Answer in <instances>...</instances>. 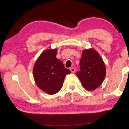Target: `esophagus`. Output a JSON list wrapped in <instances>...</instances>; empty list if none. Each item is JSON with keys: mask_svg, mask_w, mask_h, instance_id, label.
I'll return each instance as SVG.
<instances>
[{"mask_svg": "<svg viewBox=\"0 0 129 129\" xmlns=\"http://www.w3.org/2000/svg\"><path fill=\"white\" fill-rule=\"evenodd\" d=\"M70 70H71V72H72V73H75V71H76V69L74 67H72V68H70Z\"/></svg>", "mask_w": 129, "mask_h": 129, "instance_id": "34e87169", "label": "esophagus"}]
</instances>
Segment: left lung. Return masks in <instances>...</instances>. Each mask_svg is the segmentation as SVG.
<instances>
[{
    "mask_svg": "<svg viewBox=\"0 0 129 129\" xmlns=\"http://www.w3.org/2000/svg\"><path fill=\"white\" fill-rule=\"evenodd\" d=\"M79 66L76 75L85 89L93 91L101 85L106 76V66L95 50H84Z\"/></svg>",
    "mask_w": 129,
    "mask_h": 129,
    "instance_id": "obj_1",
    "label": "left lung"
}]
</instances>
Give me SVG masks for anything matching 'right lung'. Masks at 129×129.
Wrapping results in <instances>:
<instances>
[{
	"label": "right lung",
	"instance_id": "1",
	"mask_svg": "<svg viewBox=\"0 0 129 129\" xmlns=\"http://www.w3.org/2000/svg\"><path fill=\"white\" fill-rule=\"evenodd\" d=\"M57 50H46L41 53L35 63L33 76L40 89L54 94L61 89L67 75L71 73L62 62L56 58Z\"/></svg>",
	"mask_w": 129,
	"mask_h": 129
}]
</instances>
